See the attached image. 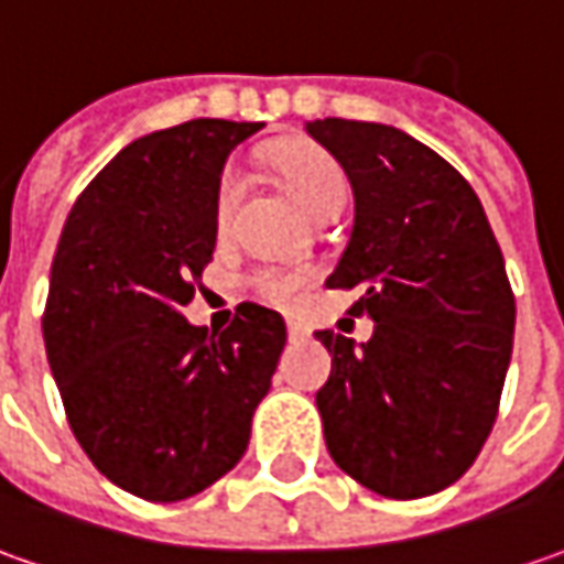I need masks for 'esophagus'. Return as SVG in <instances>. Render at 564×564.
Returning <instances> with one entry per match:
<instances>
[{
	"label": "esophagus",
	"mask_w": 564,
	"mask_h": 564,
	"mask_svg": "<svg viewBox=\"0 0 564 564\" xmlns=\"http://www.w3.org/2000/svg\"><path fill=\"white\" fill-rule=\"evenodd\" d=\"M286 334H290V340H300V337H306L308 328L303 322H296V318H286Z\"/></svg>",
	"instance_id": "esophagus-1"
}]
</instances>
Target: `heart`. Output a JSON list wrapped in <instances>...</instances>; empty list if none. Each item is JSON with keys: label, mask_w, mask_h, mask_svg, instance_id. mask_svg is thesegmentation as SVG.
Returning a JSON list of instances; mask_svg holds the SVG:
<instances>
[{"label": "heart", "mask_w": 564, "mask_h": 564, "mask_svg": "<svg viewBox=\"0 0 564 564\" xmlns=\"http://www.w3.org/2000/svg\"><path fill=\"white\" fill-rule=\"evenodd\" d=\"M274 163H278V173H281L283 185L290 188V195L312 217H322L328 210H340L347 205V195H350L347 173L325 151L308 148V144H286L274 154ZM239 195H242V173L230 166V170H224V176L217 183V198H214L217 230L230 227ZM308 283H312V271H306V268L261 264L249 274V286L261 300H268L274 306H296L308 290Z\"/></svg>", "instance_id": "b5f03b06"}]
</instances>
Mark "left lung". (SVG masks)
Segmentation results:
<instances>
[{"label": "left lung", "instance_id": "left-lung-1", "mask_svg": "<svg viewBox=\"0 0 564 564\" xmlns=\"http://www.w3.org/2000/svg\"><path fill=\"white\" fill-rule=\"evenodd\" d=\"M306 132L354 185V230L328 278L362 290L356 344L315 330L330 376L315 394L334 464L384 499L467 474L489 438L514 340V293L477 192L394 126L315 119Z\"/></svg>", "mask_w": 564, "mask_h": 564}]
</instances>
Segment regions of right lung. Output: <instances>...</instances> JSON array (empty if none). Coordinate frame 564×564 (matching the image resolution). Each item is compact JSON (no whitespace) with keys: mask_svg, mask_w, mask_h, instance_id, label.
<instances>
[{"mask_svg":"<svg viewBox=\"0 0 564 564\" xmlns=\"http://www.w3.org/2000/svg\"><path fill=\"white\" fill-rule=\"evenodd\" d=\"M258 129L192 119L138 138L62 227L43 312L50 369L94 467L148 502L234 470L286 344L281 315L256 303L220 334L183 315L217 246L224 163Z\"/></svg>","mask_w":564,"mask_h":564,"instance_id":"1","label":"right lung"}]
</instances>
